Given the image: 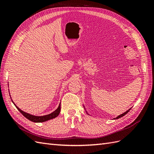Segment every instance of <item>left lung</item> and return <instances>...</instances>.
Segmentation results:
<instances>
[{
  "label": "left lung",
  "mask_w": 154,
  "mask_h": 154,
  "mask_svg": "<svg viewBox=\"0 0 154 154\" xmlns=\"http://www.w3.org/2000/svg\"><path fill=\"white\" fill-rule=\"evenodd\" d=\"M130 109H128L127 111H126L125 112H124V113H123L122 114H121V115H119V116H118V117H116V118H114V119H118V118H122V117H123V116H124L125 115H126V114H127L128 112H129V110H130ZM88 114V113H87Z\"/></svg>",
  "instance_id": "1"
}]
</instances>
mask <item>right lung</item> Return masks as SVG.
I'll return each mask as SVG.
<instances>
[{
  "mask_svg": "<svg viewBox=\"0 0 154 154\" xmlns=\"http://www.w3.org/2000/svg\"><path fill=\"white\" fill-rule=\"evenodd\" d=\"M13 101V100H11ZM13 104L15 105V106L17 107V109L19 110L20 112L26 117L27 119H28L29 120L31 121L32 122H35V123H41V122H45L46 121H48L50 119H52L53 118H55L56 117L59 115L60 112V109H61V104L60 103L58 109L54 110L53 112H52L51 114L45 115V116H33L29 114L27 112H25L22 111L21 109H20L17 106H16V105L13 103Z\"/></svg>",
  "mask_w": 154,
  "mask_h": 154,
  "instance_id": "1",
  "label": "right lung"
}]
</instances>
